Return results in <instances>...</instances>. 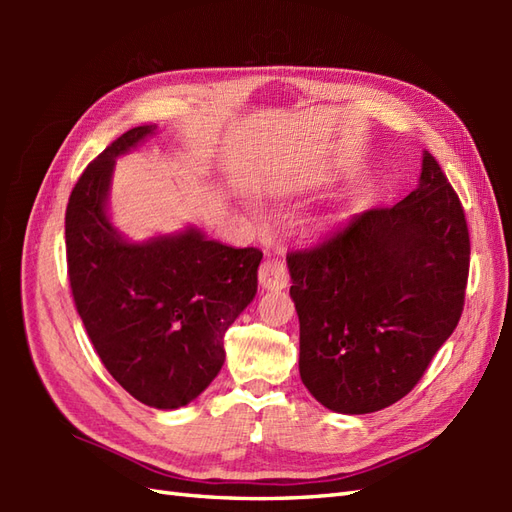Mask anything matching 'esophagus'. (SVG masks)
Returning a JSON list of instances; mask_svg holds the SVG:
<instances>
[{
    "label": "esophagus",
    "mask_w": 512,
    "mask_h": 512,
    "mask_svg": "<svg viewBox=\"0 0 512 512\" xmlns=\"http://www.w3.org/2000/svg\"><path fill=\"white\" fill-rule=\"evenodd\" d=\"M259 284L266 290H281L288 284V268L286 262L279 257H268L259 266Z\"/></svg>",
    "instance_id": "obj_1"
}]
</instances>
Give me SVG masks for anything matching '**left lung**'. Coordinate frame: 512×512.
Returning <instances> with one entry per match:
<instances>
[{
  "label": "left lung",
  "mask_w": 512,
  "mask_h": 512,
  "mask_svg": "<svg viewBox=\"0 0 512 512\" xmlns=\"http://www.w3.org/2000/svg\"><path fill=\"white\" fill-rule=\"evenodd\" d=\"M299 372L323 407L372 413L418 385L464 310L471 239L458 193L424 154L420 187L288 253Z\"/></svg>",
  "instance_id": "1"
}]
</instances>
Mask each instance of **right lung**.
Masks as SVG:
<instances>
[{"mask_svg":"<svg viewBox=\"0 0 512 512\" xmlns=\"http://www.w3.org/2000/svg\"><path fill=\"white\" fill-rule=\"evenodd\" d=\"M154 129H129L85 167L65 209V257L76 312L107 372L145 405L178 409L222 369L224 334L255 297L264 253L193 228L147 244L121 239L105 215L114 158Z\"/></svg>","mask_w":512,"mask_h":512,"instance_id":"right-lung-1","label":"right lung"}]
</instances>
